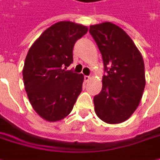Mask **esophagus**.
<instances>
[{
    "label": "esophagus",
    "mask_w": 160,
    "mask_h": 160,
    "mask_svg": "<svg viewBox=\"0 0 160 160\" xmlns=\"http://www.w3.org/2000/svg\"><path fill=\"white\" fill-rule=\"evenodd\" d=\"M89 80H90V77H89V76H88V75L84 76V80L86 81V82H88Z\"/></svg>",
    "instance_id": "esophagus-1"
}]
</instances>
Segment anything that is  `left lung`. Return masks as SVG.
I'll use <instances>...</instances> for the list:
<instances>
[{
    "instance_id": "8db88e82",
    "label": "left lung",
    "mask_w": 160,
    "mask_h": 160,
    "mask_svg": "<svg viewBox=\"0 0 160 160\" xmlns=\"http://www.w3.org/2000/svg\"><path fill=\"white\" fill-rule=\"evenodd\" d=\"M93 37L102 56L105 74L102 88L94 98L95 113L107 123H120L134 113L144 87V64L134 42L111 22L91 25Z\"/></svg>"
}]
</instances>
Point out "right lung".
I'll return each mask as SVG.
<instances>
[{
	"instance_id": "1",
	"label": "right lung",
	"mask_w": 160,
	"mask_h": 160,
	"mask_svg": "<svg viewBox=\"0 0 160 160\" xmlns=\"http://www.w3.org/2000/svg\"><path fill=\"white\" fill-rule=\"evenodd\" d=\"M87 32L86 26L58 22L28 52L22 70L25 90L35 111L47 121L68 116L82 91L83 75L66 69L73 62L74 43Z\"/></svg>"
}]
</instances>
